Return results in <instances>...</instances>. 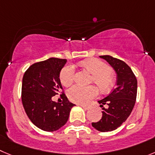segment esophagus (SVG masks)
<instances>
[{
    "label": "esophagus",
    "instance_id": "esophagus-1",
    "mask_svg": "<svg viewBox=\"0 0 155 155\" xmlns=\"http://www.w3.org/2000/svg\"><path fill=\"white\" fill-rule=\"evenodd\" d=\"M80 106L81 107H82V108L83 109H84L85 110H88L90 109V107H87V106H85V105H82V104H80Z\"/></svg>",
    "mask_w": 155,
    "mask_h": 155
}]
</instances>
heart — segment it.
I'll return each mask as SVG.
<instances>
[{"label":"heart","instance_id":"b5f03b06","mask_svg":"<svg viewBox=\"0 0 155 155\" xmlns=\"http://www.w3.org/2000/svg\"><path fill=\"white\" fill-rule=\"evenodd\" d=\"M81 65L93 74V81L95 82L103 91H109L113 87L114 78L108 66L97 58H90L80 63ZM74 68L68 64L63 68L60 74V81L64 86L68 87L73 83ZM98 94L95 86L82 87L75 85L68 91V97L71 101L78 104H87Z\"/></svg>","mask_w":155,"mask_h":155}]
</instances>
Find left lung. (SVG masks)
<instances>
[{
    "mask_svg": "<svg viewBox=\"0 0 155 155\" xmlns=\"http://www.w3.org/2000/svg\"><path fill=\"white\" fill-rule=\"evenodd\" d=\"M116 74V87L105 98L99 101L102 107V118L92 126L100 132H111L127 119L135 106L137 96V79L132 69L123 61L110 55H101ZM107 104V108L103 105Z\"/></svg>",
    "mask_w": 155,
    "mask_h": 155,
    "instance_id": "left-lung-1",
    "label": "left lung"
}]
</instances>
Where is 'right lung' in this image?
I'll return each instance as SVG.
<instances>
[{
  "instance_id": "right-lung-1",
  "label": "right lung",
  "mask_w": 155,
  "mask_h": 155,
  "mask_svg": "<svg viewBox=\"0 0 155 155\" xmlns=\"http://www.w3.org/2000/svg\"><path fill=\"white\" fill-rule=\"evenodd\" d=\"M66 62V59L48 58L32 64L23 75V108L31 122L43 131L54 132L62 127L75 106L64 94L61 95L62 103L52 101V97L62 90L59 77Z\"/></svg>"
}]
</instances>
